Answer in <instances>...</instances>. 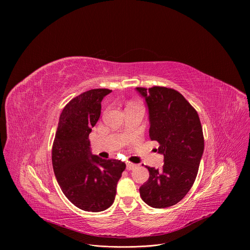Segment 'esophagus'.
Listing matches in <instances>:
<instances>
[{"label":"esophagus","instance_id":"esophagus-1","mask_svg":"<svg viewBox=\"0 0 250 250\" xmlns=\"http://www.w3.org/2000/svg\"><path fill=\"white\" fill-rule=\"evenodd\" d=\"M135 167H136V165H135V164H132V163H126V169H127V170H133Z\"/></svg>","mask_w":250,"mask_h":250}]
</instances>
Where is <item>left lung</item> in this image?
I'll use <instances>...</instances> for the list:
<instances>
[{
    "label": "left lung",
    "instance_id": "obj_1",
    "mask_svg": "<svg viewBox=\"0 0 250 250\" xmlns=\"http://www.w3.org/2000/svg\"><path fill=\"white\" fill-rule=\"evenodd\" d=\"M148 110L149 136L157 140L164 156L161 170L146 166L148 180L141 185V199L156 208L180 202L193 186L204 152V136L198 113L188 101L165 87L135 88Z\"/></svg>",
    "mask_w": 250,
    "mask_h": 250
}]
</instances>
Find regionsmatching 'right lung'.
Wrapping results in <instances>:
<instances>
[{
    "label": "right lung",
    "instance_id": "right-lung-1",
    "mask_svg": "<svg viewBox=\"0 0 250 250\" xmlns=\"http://www.w3.org/2000/svg\"><path fill=\"white\" fill-rule=\"evenodd\" d=\"M112 91L93 89L71 100L63 109L52 146V166L66 198L86 211L110 208L125 164L102 159L91 150L89 134L97 124L103 99Z\"/></svg>",
    "mask_w": 250,
    "mask_h": 250
}]
</instances>
